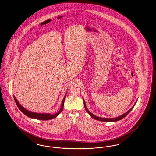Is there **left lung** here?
<instances>
[{
	"label": "left lung",
	"instance_id": "8db88e82",
	"mask_svg": "<svg viewBox=\"0 0 156 156\" xmlns=\"http://www.w3.org/2000/svg\"><path fill=\"white\" fill-rule=\"evenodd\" d=\"M83 104H84L85 109L86 110V111L87 112V113L89 114V115H90L91 117H92L93 119H96V120H98V121H103V122H116V121H118L119 120H121V119H124L125 117H126V116L130 112L131 110H132V108L134 107L135 105H136V101H136V103H135V105L132 106L128 112H126L125 113L123 114L122 115H120V116H119V117H115V118H102V117H98V116H96V115L93 114L92 112H90L89 111V110L87 109V107L86 103H85V100L83 99Z\"/></svg>",
	"mask_w": 156,
	"mask_h": 156
}]
</instances>
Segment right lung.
I'll return each instance as SVG.
<instances>
[{"instance_id": "obj_1", "label": "right lung", "mask_w": 156, "mask_h": 156, "mask_svg": "<svg viewBox=\"0 0 156 156\" xmlns=\"http://www.w3.org/2000/svg\"><path fill=\"white\" fill-rule=\"evenodd\" d=\"M67 93L65 94L64 98L63 99L62 103V106L60 110L57 112H56L55 114H50V113H48V112H42V113H38V112H32L31 111H29L28 110H27L25 108H24L22 105H21V104L18 101V100L16 99V97L14 96V101L17 105V106H18L19 109L21 110V112L24 113L25 115H27V117L31 118V119H39V120H49L51 119H55L56 117H57L61 112H62V108L64 107V102L65 100V98L67 94Z\"/></svg>"}]
</instances>
